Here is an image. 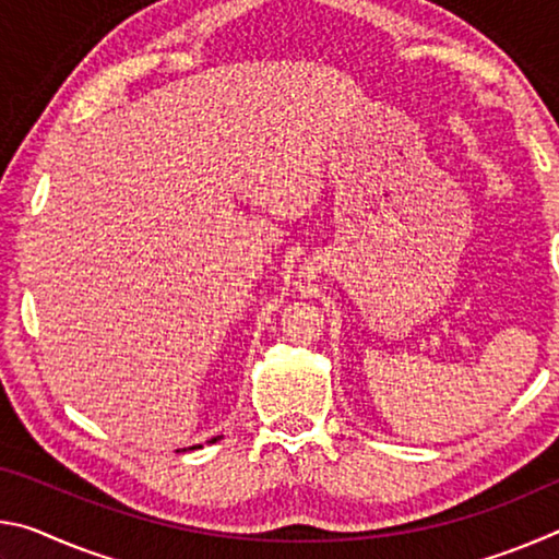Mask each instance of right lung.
<instances>
[{
  "label": "right lung",
  "mask_w": 559,
  "mask_h": 559,
  "mask_svg": "<svg viewBox=\"0 0 559 559\" xmlns=\"http://www.w3.org/2000/svg\"><path fill=\"white\" fill-rule=\"evenodd\" d=\"M219 439H222V437H214L210 443H216ZM189 449H192V451H194V449H202V443H197V447H189ZM182 451H187V449H177V453H182Z\"/></svg>",
  "instance_id": "obj_1"
}]
</instances>
